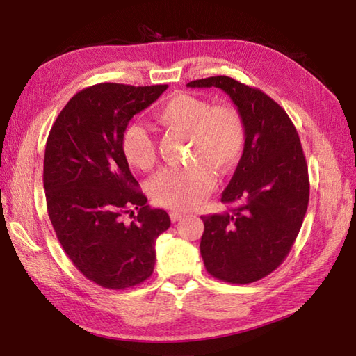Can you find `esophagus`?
<instances>
[{"label":"esophagus","mask_w":356,"mask_h":356,"mask_svg":"<svg viewBox=\"0 0 356 356\" xmlns=\"http://www.w3.org/2000/svg\"><path fill=\"white\" fill-rule=\"evenodd\" d=\"M170 217H171V222H172V223H176V222H179V220H182L184 214H182V213H179V211H171V213H170Z\"/></svg>","instance_id":"1"}]
</instances>
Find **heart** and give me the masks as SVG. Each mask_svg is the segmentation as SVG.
Segmentation results:
<instances>
[{
    "instance_id": "b5f03b06",
    "label": "heart",
    "mask_w": 356,
    "mask_h": 356,
    "mask_svg": "<svg viewBox=\"0 0 356 356\" xmlns=\"http://www.w3.org/2000/svg\"><path fill=\"white\" fill-rule=\"evenodd\" d=\"M157 124L166 130L188 134L190 159L182 166L165 168L149 182L153 199L172 209H191L214 186V172H229L245 149V125L231 105H211L190 93L174 95L154 113ZM128 165L136 170L153 168L157 157L156 140L139 124H128L120 138Z\"/></svg>"
}]
</instances>
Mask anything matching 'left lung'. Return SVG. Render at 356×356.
I'll use <instances>...</instances> for the list:
<instances>
[{
    "instance_id": "left-lung-1",
    "label": "left lung",
    "mask_w": 356,
    "mask_h": 356,
    "mask_svg": "<svg viewBox=\"0 0 356 356\" xmlns=\"http://www.w3.org/2000/svg\"><path fill=\"white\" fill-rule=\"evenodd\" d=\"M188 87H217L236 104L245 125V149L222 202L228 213L202 216L200 254L217 280L248 284L284 261L309 203V174L297 128L261 90L228 76L191 81Z\"/></svg>"
}]
</instances>
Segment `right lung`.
I'll return each mask as SVG.
<instances>
[{
    "label": "right lung",
    "instance_id": "obj_1",
    "mask_svg": "<svg viewBox=\"0 0 356 356\" xmlns=\"http://www.w3.org/2000/svg\"><path fill=\"white\" fill-rule=\"evenodd\" d=\"M166 88L104 82L81 90L45 143L42 180L53 229L81 274L105 289H128L149 278L156 238L171 225L166 211L147 205L120 148L130 119ZM125 213L133 222H123Z\"/></svg>",
    "mask_w": 356,
    "mask_h": 356
}]
</instances>
